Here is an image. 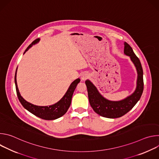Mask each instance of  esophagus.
<instances>
[{
    "instance_id": "obj_1",
    "label": "esophagus",
    "mask_w": 159,
    "mask_h": 159,
    "mask_svg": "<svg viewBox=\"0 0 159 159\" xmlns=\"http://www.w3.org/2000/svg\"><path fill=\"white\" fill-rule=\"evenodd\" d=\"M89 77V74L87 73V72L82 73V75H81V79H82V80H86L87 79H88Z\"/></svg>"
}]
</instances>
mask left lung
<instances>
[{
    "mask_svg": "<svg viewBox=\"0 0 159 159\" xmlns=\"http://www.w3.org/2000/svg\"><path fill=\"white\" fill-rule=\"evenodd\" d=\"M124 44V52L125 55L130 57L138 72L137 88L131 96L120 101L107 100L99 94L96 87L89 80H85L90 106L97 114L105 118H116L126 114L137 103L143 91V69L140 61L136 56L129 45L126 42H125Z\"/></svg>",
    "mask_w": 159,
    "mask_h": 159,
    "instance_id": "left-lung-1",
    "label": "left lung"
}]
</instances>
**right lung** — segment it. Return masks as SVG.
<instances>
[{"label":"right lung","instance_id":"right-lung-1","mask_svg":"<svg viewBox=\"0 0 159 159\" xmlns=\"http://www.w3.org/2000/svg\"><path fill=\"white\" fill-rule=\"evenodd\" d=\"M39 40V39L38 38L34 41H33L29 45L28 47L26 49L24 53H25L33 44L38 43ZM16 72H17V70H16ZM16 72L15 74V85H16L17 95L20 102L21 103L22 106H23L25 109H26L28 111L31 112L32 114L45 120H53L58 118H60L61 116H62L65 114L68 109L69 108L70 106L72 98V95L74 94V90L77 84L80 81V79H77L75 80H74L70 85L69 89L67 90V91L64 95V96L61 99V100H60L56 104L52 106H38L27 102L20 96L17 88V85Z\"/></svg>","mask_w":159,"mask_h":159}]
</instances>
